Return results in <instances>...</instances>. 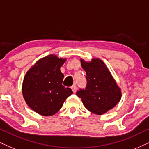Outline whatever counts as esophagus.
Returning <instances> with one entry per match:
<instances>
[{
	"label": "esophagus",
	"instance_id": "1",
	"mask_svg": "<svg viewBox=\"0 0 149 149\" xmlns=\"http://www.w3.org/2000/svg\"><path fill=\"white\" fill-rule=\"evenodd\" d=\"M71 89H72V90L73 91V92L74 93H75L77 91V86L75 85H72V87H71Z\"/></svg>",
	"mask_w": 149,
	"mask_h": 149
}]
</instances>
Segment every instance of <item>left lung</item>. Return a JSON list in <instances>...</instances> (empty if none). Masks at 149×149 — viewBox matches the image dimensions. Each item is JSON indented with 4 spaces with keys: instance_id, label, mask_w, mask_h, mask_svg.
<instances>
[{
    "instance_id": "8db88e82",
    "label": "left lung",
    "mask_w": 149,
    "mask_h": 149,
    "mask_svg": "<svg viewBox=\"0 0 149 149\" xmlns=\"http://www.w3.org/2000/svg\"><path fill=\"white\" fill-rule=\"evenodd\" d=\"M81 66L86 72L87 85L77 95L85 107L95 115H103L115 107L121 98V89L112 76L104 62L99 58L86 62L80 58Z\"/></svg>"
}]
</instances>
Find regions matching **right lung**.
Listing matches in <instances>:
<instances>
[{"instance_id": "add662e5", "label": "right lung", "mask_w": 149, "mask_h": 149, "mask_svg": "<svg viewBox=\"0 0 149 149\" xmlns=\"http://www.w3.org/2000/svg\"><path fill=\"white\" fill-rule=\"evenodd\" d=\"M66 58L50 54L36 61L26 73L22 94L28 107L42 116H52L60 111L68 97L70 88L62 85L64 74L60 67Z\"/></svg>"}]
</instances>
